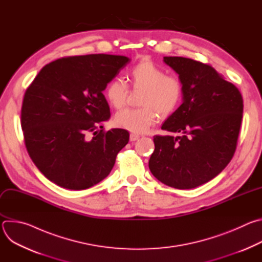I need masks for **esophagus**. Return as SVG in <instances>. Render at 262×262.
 <instances>
[{
  "label": "esophagus",
  "mask_w": 262,
  "mask_h": 262,
  "mask_svg": "<svg viewBox=\"0 0 262 262\" xmlns=\"http://www.w3.org/2000/svg\"><path fill=\"white\" fill-rule=\"evenodd\" d=\"M139 138H140V136L137 135V134H130V135H129V140H130L132 142L137 141Z\"/></svg>",
  "instance_id": "esophagus-1"
}]
</instances>
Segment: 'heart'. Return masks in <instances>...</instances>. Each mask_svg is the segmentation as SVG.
Returning a JSON list of instances; mask_svg holds the SVG:
<instances>
[{
    "instance_id": "obj_1",
    "label": "heart",
    "mask_w": 262,
    "mask_h": 262,
    "mask_svg": "<svg viewBox=\"0 0 262 262\" xmlns=\"http://www.w3.org/2000/svg\"><path fill=\"white\" fill-rule=\"evenodd\" d=\"M135 89H142L138 108H124L116 114L115 124L134 134L148 130L158 121V112L167 116L174 112L182 98V85L150 60H142L128 72ZM108 103L115 108L124 105L128 94L126 84L120 79L112 80L104 91Z\"/></svg>"
}]
</instances>
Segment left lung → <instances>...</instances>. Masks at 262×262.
<instances>
[{"label": "left lung", "instance_id": "1", "mask_svg": "<svg viewBox=\"0 0 262 262\" xmlns=\"http://www.w3.org/2000/svg\"><path fill=\"white\" fill-rule=\"evenodd\" d=\"M182 85V103L162 129L180 136H155L149 169L161 182L194 189L220 174L231 161L242 124L238 89L213 67L183 57H164Z\"/></svg>", "mask_w": 262, "mask_h": 262}]
</instances>
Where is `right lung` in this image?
Here are the masks:
<instances>
[{
    "label": "right lung",
    "instance_id": "1",
    "mask_svg": "<svg viewBox=\"0 0 262 262\" xmlns=\"http://www.w3.org/2000/svg\"><path fill=\"white\" fill-rule=\"evenodd\" d=\"M129 61L104 54L61 58L42 67L26 90L20 120L25 144L52 182L85 190L113 169L129 134L122 128L97 130L111 117L102 91Z\"/></svg>",
    "mask_w": 262,
    "mask_h": 262
}]
</instances>
